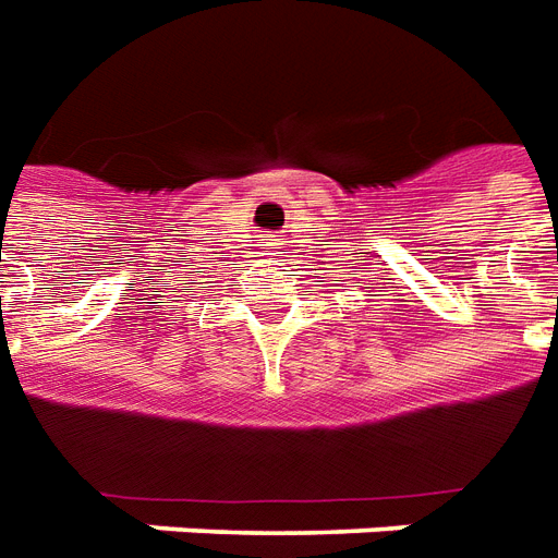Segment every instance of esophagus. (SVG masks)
Masks as SVG:
<instances>
[{"instance_id":"esophagus-1","label":"esophagus","mask_w":558,"mask_h":558,"mask_svg":"<svg viewBox=\"0 0 558 558\" xmlns=\"http://www.w3.org/2000/svg\"><path fill=\"white\" fill-rule=\"evenodd\" d=\"M260 246H272V243H260Z\"/></svg>"}]
</instances>
